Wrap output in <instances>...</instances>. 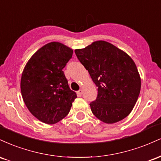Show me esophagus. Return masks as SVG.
Returning a JSON list of instances; mask_svg holds the SVG:
<instances>
[{
	"mask_svg": "<svg viewBox=\"0 0 161 161\" xmlns=\"http://www.w3.org/2000/svg\"><path fill=\"white\" fill-rule=\"evenodd\" d=\"M82 93H83V90L82 89H79V91L77 92V95H78V96H79V97H80V96L82 95Z\"/></svg>",
	"mask_w": 161,
	"mask_h": 161,
	"instance_id": "obj_1",
	"label": "esophagus"
}]
</instances>
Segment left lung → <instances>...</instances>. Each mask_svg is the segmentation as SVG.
I'll return each instance as SVG.
<instances>
[{"instance_id":"1","label":"left lung","mask_w":161,"mask_h":161,"mask_svg":"<svg viewBox=\"0 0 161 161\" xmlns=\"http://www.w3.org/2000/svg\"><path fill=\"white\" fill-rule=\"evenodd\" d=\"M75 53L97 87V98L90 104L94 115L108 124L126 117L141 90V77L133 60L105 41H96Z\"/></svg>"}]
</instances>
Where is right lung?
<instances>
[{"label":"right lung","instance_id":"right-lung-1","mask_svg":"<svg viewBox=\"0 0 161 161\" xmlns=\"http://www.w3.org/2000/svg\"><path fill=\"white\" fill-rule=\"evenodd\" d=\"M73 53L60 42H50L38 49L24 67L20 81L23 101L31 114L46 124L64 119L77 97L63 71Z\"/></svg>","mask_w":161,"mask_h":161}]
</instances>
